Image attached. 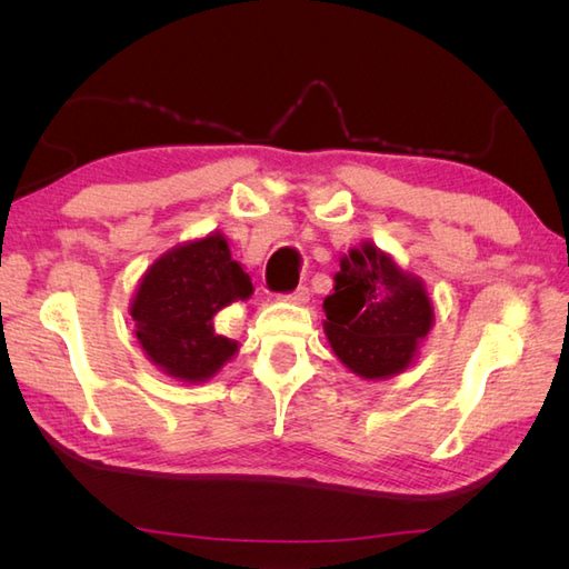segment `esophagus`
I'll return each mask as SVG.
<instances>
[{
  "instance_id": "34e87169",
  "label": "esophagus",
  "mask_w": 569,
  "mask_h": 569,
  "mask_svg": "<svg viewBox=\"0 0 569 569\" xmlns=\"http://www.w3.org/2000/svg\"><path fill=\"white\" fill-rule=\"evenodd\" d=\"M286 300H291V303H308L310 300V291L306 286H298L293 293H288V296H283Z\"/></svg>"
}]
</instances>
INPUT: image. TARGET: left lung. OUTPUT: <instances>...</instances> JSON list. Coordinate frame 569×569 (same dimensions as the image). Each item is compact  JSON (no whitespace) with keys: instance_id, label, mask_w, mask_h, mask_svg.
Masks as SVG:
<instances>
[{"instance_id":"left-lung-1","label":"left lung","mask_w":569,"mask_h":569,"mask_svg":"<svg viewBox=\"0 0 569 569\" xmlns=\"http://www.w3.org/2000/svg\"><path fill=\"white\" fill-rule=\"evenodd\" d=\"M325 335L347 369L386 379L408 369L432 328V303L420 278L365 241L349 249L325 298Z\"/></svg>"}]
</instances>
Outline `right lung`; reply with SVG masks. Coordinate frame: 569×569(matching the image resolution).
Listing matches in <instances>:
<instances>
[{"label":"right lung","instance_id":"1","mask_svg":"<svg viewBox=\"0 0 569 569\" xmlns=\"http://www.w3.org/2000/svg\"><path fill=\"white\" fill-rule=\"evenodd\" d=\"M253 293L251 278L212 232L178 244L143 273L129 316L143 352L168 377L200 383L214 377L239 345L214 332L222 308Z\"/></svg>","mask_w":569,"mask_h":569}]
</instances>
